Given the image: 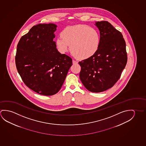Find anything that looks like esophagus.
<instances>
[{"label": "esophagus", "instance_id": "1", "mask_svg": "<svg viewBox=\"0 0 146 146\" xmlns=\"http://www.w3.org/2000/svg\"><path fill=\"white\" fill-rule=\"evenodd\" d=\"M78 63V61H76V60H74V59H73L72 60V63L73 64H77Z\"/></svg>", "mask_w": 146, "mask_h": 146}]
</instances>
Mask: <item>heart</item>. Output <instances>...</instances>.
<instances>
[{
    "label": "heart",
    "mask_w": 146,
    "mask_h": 146,
    "mask_svg": "<svg viewBox=\"0 0 146 146\" xmlns=\"http://www.w3.org/2000/svg\"><path fill=\"white\" fill-rule=\"evenodd\" d=\"M56 39V46L62 53L70 50L74 56L87 59L94 55L99 48L100 33L95 28L86 25L68 26L60 33Z\"/></svg>",
    "instance_id": "heart-1"
}]
</instances>
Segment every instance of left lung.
I'll return each instance as SVG.
<instances>
[{
	"instance_id": "left-lung-1",
	"label": "left lung",
	"mask_w": 146,
	"mask_h": 146,
	"mask_svg": "<svg viewBox=\"0 0 146 146\" xmlns=\"http://www.w3.org/2000/svg\"><path fill=\"white\" fill-rule=\"evenodd\" d=\"M100 42L96 53L80 61V78L91 92H101L111 88L120 78L127 61L126 43L122 33L108 21L97 22Z\"/></svg>"
}]
</instances>
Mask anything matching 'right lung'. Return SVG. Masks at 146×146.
<instances>
[{"mask_svg":"<svg viewBox=\"0 0 146 146\" xmlns=\"http://www.w3.org/2000/svg\"><path fill=\"white\" fill-rule=\"evenodd\" d=\"M54 24L33 26L17 45L15 61L26 85L41 95L51 96L60 90L72 64V58L56 49Z\"/></svg>","mask_w":146,"mask_h":146,"instance_id":"add662e5","label":"right lung"}]
</instances>
